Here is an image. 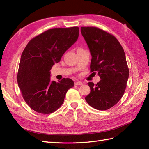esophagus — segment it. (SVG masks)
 Returning a JSON list of instances; mask_svg holds the SVG:
<instances>
[{
  "label": "esophagus",
  "mask_w": 149,
  "mask_h": 149,
  "mask_svg": "<svg viewBox=\"0 0 149 149\" xmlns=\"http://www.w3.org/2000/svg\"><path fill=\"white\" fill-rule=\"evenodd\" d=\"M83 84V82H81V81H77V82H76L75 83V85H76V86H78V85H82Z\"/></svg>",
  "instance_id": "esophagus-1"
}]
</instances>
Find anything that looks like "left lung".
Wrapping results in <instances>:
<instances>
[{"mask_svg": "<svg viewBox=\"0 0 149 149\" xmlns=\"http://www.w3.org/2000/svg\"><path fill=\"white\" fill-rule=\"evenodd\" d=\"M81 34L92 56L90 71L100 76L96 84L89 82L91 92L85 97L89 106L104 111L124 95L129 71L123 48L114 35L94 26H82Z\"/></svg>", "mask_w": 149, "mask_h": 149, "instance_id": "obj_1", "label": "left lung"}]
</instances>
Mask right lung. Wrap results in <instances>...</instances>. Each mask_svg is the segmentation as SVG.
I'll use <instances>...</instances> for the list:
<instances>
[{"label": "right lung", "mask_w": 149, "mask_h": 149, "mask_svg": "<svg viewBox=\"0 0 149 149\" xmlns=\"http://www.w3.org/2000/svg\"><path fill=\"white\" fill-rule=\"evenodd\" d=\"M79 28L49 29L33 38L21 55L17 83L24 100L35 111L48 114L63 103L68 90L74 85L70 78L50 81V70L78 40Z\"/></svg>", "instance_id": "add662e5"}]
</instances>
